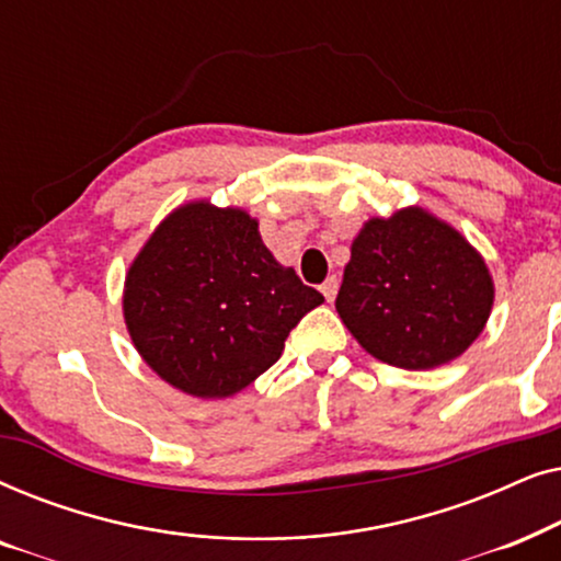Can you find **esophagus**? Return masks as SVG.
Segmentation results:
<instances>
[{"label": "esophagus", "mask_w": 561, "mask_h": 561, "mask_svg": "<svg viewBox=\"0 0 561 561\" xmlns=\"http://www.w3.org/2000/svg\"><path fill=\"white\" fill-rule=\"evenodd\" d=\"M336 290H340V280H336V275H329V278L321 283V294H324L327 301H334Z\"/></svg>", "instance_id": "34e87169"}]
</instances>
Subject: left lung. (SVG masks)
I'll return each mask as SVG.
<instances>
[{
    "mask_svg": "<svg viewBox=\"0 0 561 561\" xmlns=\"http://www.w3.org/2000/svg\"><path fill=\"white\" fill-rule=\"evenodd\" d=\"M493 298L480 252L447 221L409 206L365 221L334 306L380 363L432 370L478 340Z\"/></svg>",
    "mask_w": 561,
    "mask_h": 561,
    "instance_id": "1",
    "label": "left lung"
}]
</instances>
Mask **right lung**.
Instances as JSON below:
<instances>
[{
  "instance_id": "obj_1",
  "label": "right lung",
  "mask_w": 561,
  "mask_h": 561,
  "mask_svg": "<svg viewBox=\"0 0 561 561\" xmlns=\"http://www.w3.org/2000/svg\"><path fill=\"white\" fill-rule=\"evenodd\" d=\"M324 304L263 244L257 219L209 202L160 221L125 280L135 350L165 382L227 398L278 363L286 336Z\"/></svg>"
}]
</instances>
